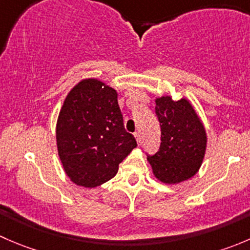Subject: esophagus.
<instances>
[{
    "mask_svg": "<svg viewBox=\"0 0 250 250\" xmlns=\"http://www.w3.org/2000/svg\"><path fill=\"white\" fill-rule=\"evenodd\" d=\"M134 135H135V138H137L138 144H139V145H140V143H141V134H140V132H137Z\"/></svg>",
    "mask_w": 250,
    "mask_h": 250,
    "instance_id": "1",
    "label": "esophagus"
}]
</instances>
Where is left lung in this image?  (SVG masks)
Instances as JSON below:
<instances>
[{
    "label": "left lung",
    "instance_id": "8db88e82",
    "mask_svg": "<svg viewBox=\"0 0 250 250\" xmlns=\"http://www.w3.org/2000/svg\"><path fill=\"white\" fill-rule=\"evenodd\" d=\"M156 116L161 127V145L147 160L156 178L166 184L188 180L200 169L206 152V130L186 99H156Z\"/></svg>",
    "mask_w": 250,
    "mask_h": 250
}]
</instances>
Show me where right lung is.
I'll return each instance as SVG.
<instances>
[{"mask_svg": "<svg viewBox=\"0 0 250 250\" xmlns=\"http://www.w3.org/2000/svg\"><path fill=\"white\" fill-rule=\"evenodd\" d=\"M57 145L65 173L75 184L95 188L112 179L137 147L123 125L117 92L95 78L75 85L58 117Z\"/></svg>", "mask_w": 250, "mask_h": 250, "instance_id": "obj_1", "label": "right lung"}]
</instances>
